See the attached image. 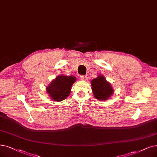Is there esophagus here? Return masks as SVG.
Returning a JSON list of instances; mask_svg holds the SVG:
<instances>
[{
    "label": "esophagus",
    "instance_id": "34e87169",
    "mask_svg": "<svg viewBox=\"0 0 157 157\" xmlns=\"http://www.w3.org/2000/svg\"><path fill=\"white\" fill-rule=\"evenodd\" d=\"M80 79L84 81H86L87 80V77L86 75H82V76H80Z\"/></svg>",
    "mask_w": 157,
    "mask_h": 157
}]
</instances>
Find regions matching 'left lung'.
I'll list each match as a JSON object with an SVG mask.
<instances>
[{"mask_svg": "<svg viewBox=\"0 0 157 157\" xmlns=\"http://www.w3.org/2000/svg\"><path fill=\"white\" fill-rule=\"evenodd\" d=\"M91 85L93 95L98 100L105 101L114 93L112 86L106 80L104 75H98L96 78L91 80Z\"/></svg>", "mask_w": 157, "mask_h": 157, "instance_id": "obj_1", "label": "left lung"}]
</instances>
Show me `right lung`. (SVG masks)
I'll list each match as a JSON object with an SVG mask.
<instances>
[{
  "label": "right lung",
  "mask_w": 157,
  "mask_h": 157,
  "mask_svg": "<svg viewBox=\"0 0 157 157\" xmlns=\"http://www.w3.org/2000/svg\"><path fill=\"white\" fill-rule=\"evenodd\" d=\"M76 80L74 76L59 75L46 86V90L48 96L56 102L66 99L70 95L71 86Z\"/></svg>",
  "instance_id": "obj_1"
}]
</instances>
